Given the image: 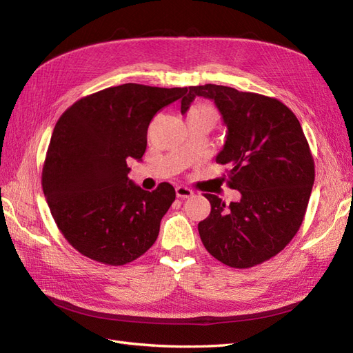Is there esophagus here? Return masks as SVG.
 Wrapping results in <instances>:
<instances>
[{
    "instance_id": "1",
    "label": "esophagus",
    "mask_w": 353,
    "mask_h": 353,
    "mask_svg": "<svg viewBox=\"0 0 353 353\" xmlns=\"http://www.w3.org/2000/svg\"><path fill=\"white\" fill-rule=\"evenodd\" d=\"M175 191H176V197H179V199H188V197L194 196V191L188 187H184V185L176 187Z\"/></svg>"
}]
</instances>
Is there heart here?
Instances as JSON below:
<instances>
[{"instance_id": "obj_1", "label": "heart", "mask_w": 353, "mask_h": 353, "mask_svg": "<svg viewBox=\"0 0 353 353\" xmlns=\"http://www.w3.org/2000/svg\"><path fill=\"white\" fill-rule=\"evenodd\" d=\"M187 117H208V119L212 121L213 125H215L218 121L216 112L208 104H197V105H194V108H191Z\"/></svg>"}]
</instances>
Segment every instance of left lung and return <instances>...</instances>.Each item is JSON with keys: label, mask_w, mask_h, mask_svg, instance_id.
I'll return each mask as SVG.
<instances>
[{"label": "left lung", "mask_w": 353, "mask_h": 353, "mask_svg": "<svg viewBox=\"0 0 353 353\" xmlns=\"http://www.w3.org/2000/svg\"><path fill=\"white\" fill-rule=\"evenodd\" d=\"M196 97L215 101L228 128L216 163L241 199L227 206L215 194L199 222L206 250L231 268H252L279 254L301 228L315 179L314 157L294 113L280 100L223 85L185 88L181 113Z\"/></svg>", "instance_id": "left-lung-1"}]
</instances>
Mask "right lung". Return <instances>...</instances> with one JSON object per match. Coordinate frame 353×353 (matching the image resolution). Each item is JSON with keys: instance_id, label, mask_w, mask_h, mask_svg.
I'll return each mask as SVG.
<instances>
[{"instance_id": "1", "label": "right lung", "mask_w": 353, "mask_h": 353, "mask_svg": "<svg viewBox=\"0 0 353 353\" xmlns=\"http://www.w3.org/2000/svg\"><path fill=\"white\" fill-rule=\"evenodd\" d=\"M184 92L123 83L82 97L60 116L42 168V190L57 228L81 254L121 266L154 244L175 188L135 185L126 159L141 160L153 116Z\"/></svg>"}]
</instances>
